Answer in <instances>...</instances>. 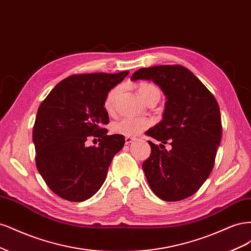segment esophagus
Listing matches in <instances>:
<instances>
[{
  "label": "esophagus",
  "instance_id": "esophagus-1",
  "mask_svg": "<svg viewBox=\"0 0 251 251\" xmlns=\"http://www.w3.org/2000/svg\"><path fill=\"white\" fill-rule=\"evenodd\" d=\"M134 140H135V138H134V137H127V136L126 137V144L133 142Z\"/></svg>",
  "mask_w": 251,
  "mask_h": 251
}]
</instances>
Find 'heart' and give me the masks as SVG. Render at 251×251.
<instances>
[{"label":"heart","mask_w":251,"mask_h":251,"mask_svg":"<svg viewBox=\"0 0 251 251\" xmlns=\"http://www.w3.org/2000/svg\"><path fill=\"white\" fill-rule=\"evenodd\" d=\"M138 94L144 102H148L151 98H160V91L154 85L148 82H142L138 86ZM120 93V87H115L110 90L104 98V109L107 112H112L115 105V101ZM150 126V121L144 118H124L112 125V132L117 135L137 136Z\"/></svg>","instance_id":"heart-1"}]
</instances>
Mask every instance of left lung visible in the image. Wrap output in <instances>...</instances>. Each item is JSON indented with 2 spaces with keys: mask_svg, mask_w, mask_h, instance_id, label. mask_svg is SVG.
<instances>
[{
  "mask_svg": "<svg viewBox=\"0 0 251 251\" xmlns=\"http://www.w3.org/2000/svg\"><path fill=\"white\" fill-rule=\"evenodd\" d=\"M131 79L151 80L166 97L160 123L146 132L151 155L142 163L149 185L161 200L180 201L194 195L214 168L222 137L219 104L207 88L183 66L142 68ZM170 142L168 151L164 144Z\"/></svg>",
  "mask_w": 251,
  "mask_h": 251,
  "instance_id": "1",
  "label": "left lung"
}]
</instances>
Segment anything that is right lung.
<instances>
[{"label": "right lung", "mask_w": 251, "mask_h": 251, "mask_svg": "<svg viewBox=\"0 0 251 251\" xmlns=\"http://www.w3.org/2000/svg\"><path fill=\"white\" fill-rule=\"evenodd\" d=\"M128 71L72 75L58 82L36 113L32 140L37 171L51 191L82 202L101 187L113 157L124 148L123 135H107L104 98ZM98 138L97 147H87ZM96 140V139H95Z\"/></svg>", "instance_id": "add662e5"}]
</instances>
